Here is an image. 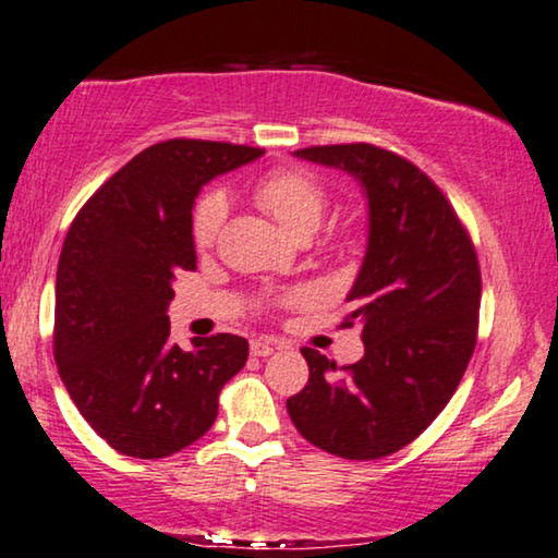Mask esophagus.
<instances>
[{"instance_id": "obj_1", "label": "esophagus", "mask_w": 558, "mask_h": 558, "mask_svg": "<svg viewBox=\"0 0 558 558\" xmlns=\"http://www.w3.org/2000/svg\"><path fill=\"white\" fill-rule=\"evenodd\" d=\"M250 351H253V356H270L276 349H272L270 341L253 339V341H250Z\"/></svg>"}]
</instances>
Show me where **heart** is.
<instances>
[{
    "label": "heart",
    "mask_w": 558,
    "mask_h": 558,
    "mask_svg": "<svg viewBox=\"0 0 558 558\" xmlns=\"http://www.w3.org/2000/svg\"><path fill=\"white\" fill-rule=\"evenodd\" d=\"M253 199L278 219L290 234L301 238L313 232L320 225L326 209V186L308 169H272L257 177L250 186ZM227 217V197L225 192L211 190L202 194L194 204L192 215V238L197 247H209L217 240ZM308 290H298L293 298H305Z\"/></svg>",
    "instance_id": "1"
}]
</instances>
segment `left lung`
Wrapping results in <instances>:
<instances>
[{
    "instance_id": "8db88e82",
    "label": "left lung",
    "mask_w": 558,
    "mask_h": 558,
    "mask_svg": "<svg viewBox=\"0 0 558 558\" xmlns=\"http://www.w3.org/2000/svg\"><path fill=\"white\" fill-rule=\"evenodd\" d=\"M295 156L356 179L368 202V238L341 324L361 326L364 356L336 368L303 349L311 376L288 399V414L320 450L387 458L433 425L473 356L475 247L437 184L402 156L372 144L311 146Z\"/></svg>"
}]
</instances>
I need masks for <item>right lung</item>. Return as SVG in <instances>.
<instances>
[{"instance_id":"right-lung-1","label":"right lung","mask_w":558,"mask_h":558,"mask_svg":"<svg viewBox=\"0 0 558 558\" xmlns=\"http://www.w3.org/2000/svg\"><path fill=\"white\" fill-rule=\"evenodd\" d=\"M265 151L171 138L108 179L70 225L54 280V361L85 422L113 450L156 460L215 425L219 391L247 361L234 333L169 341L179 270H197L202 186Z\"/></svg>"}]
</instances>
